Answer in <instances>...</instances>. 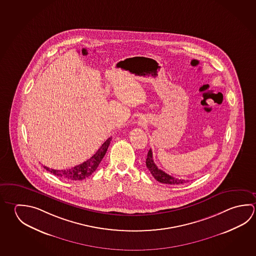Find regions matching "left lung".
I'll list each match as a JSON object with an SVG mask.
<instances>
[{
  "label": "left lung",
  "mask_w": 256,
  "mask_h": 256,
  "mask_svg": "<svg viewBox=\"0 0 256 256\" xmlns=\"http://www.w3.org/2000/svg\"><path fill=\"white\" fill-rule=\"evenodd\" d=\"M146 166L148 168L152 175L154 176V178L157 182L164 184H170V185H178V184H183L186 183L188 180H178L176 178L172 177L170 175L167 174L166 172L160 170L157 165L154 163V157H152V152L150 149L147 158H146Z\"/></svg>",
  "instance_id": "left-lung-1"
}]
</instances>
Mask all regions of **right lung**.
I'll list each match as a JSON object with an SVG mask.
<instances>
[{
    "label": "right lung",
    "instance_id": "add662e5",
    "mask_svg": "<svg viewBox=\"0 0 256 256\" xmlns=\"http://www.w3.org/2000/svg\"><path fill=\"white\" fill-rule=\"evenodd\" d=\"M111 140L112 137L108 138L91 158L88 160L86 162L76 166V167L71 168L68 170H52V168H50L46 167V166H43V167H44V168H46L48 172L53 173L54 175H56L58 177L62 178L64 180H82L86 178H88L90 175H92V173L98 168V165L100 164L104 156L106 154V150L108 147H109V145H110Z\"/></svg>",
    "mask_w": 256,
    "mask_h": 256
}]
</instances>
